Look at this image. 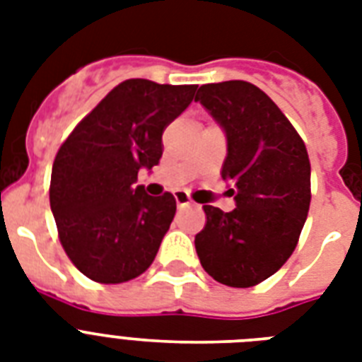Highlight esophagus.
Masks as SVG:
<instances>
[{
	"instance_id": "1",
	"label": "esophagus",
	"mask_w": 362,
	"mask_h": 362,
	"mask_svg": "<svg viewBox=\"0 0 362 362\" xmlns=\"http://www.w3.org/2000/svg\"><path fill=\"white\" fill-rule=\"evenodd\" d=\"M175 201L176 204H178V209H184V206H189V204L193 203L192 199H189V195L184 192H176L175 193Z\"/></svg>"
}]
</instances>
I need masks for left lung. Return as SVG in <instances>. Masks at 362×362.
I'll use <instances>...</instances> for the list:
<instances>
[{
    "mask_svg": "<svg viewBox=\"0 0 362 362\" xmlns=\"http://www.w3.org/2000/svg\"><path fill=\"white\" fill-rule=\"evenodd\" d=\"M195 101L226 133L221 178L237 209L204 204L195 237L203 269L216 281L252 287L281 269L310 209V159L303 139L272 99L244 81L204 84Z\"/></svg>",
    "mask_w": 362,
    "mask_h": 362,
    "instance_id": "obj_1",
    "label": "left lung"
}]
</instances>
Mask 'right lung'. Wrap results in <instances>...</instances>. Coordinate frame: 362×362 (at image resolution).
Here are the masks:
<instances>
[{
    "instance_id": "1",
    "label": "right lung",
    "mask_w": 362,
    "mask_h": 362,
    "mask_svg": "<svg viewBox=\"0 0 362 362\" xmlns=\"http://www.w3.org/2000/svg\"><path fill=\"white\" fill-rule=\"evenodd\" d=\"M195 90L124 81L59 146L50 209L65 253L90 280H133L156 259L176 201L173 193L152 197L135 187L136 175L159 163L165 127L189 107Z\"/></svg>"
}]
</instances>
